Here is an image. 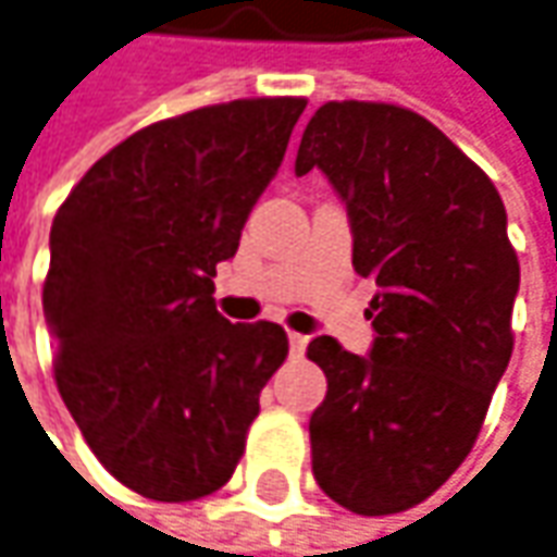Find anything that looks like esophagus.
<instances>
[{"label":"esophagus","instance_id":"34e87169","mask_svg":"<svg viewBox=\"0 0 557 557\" xmlns=\"http://www.w3.org/2000/svg\"><path fill=\"white\" fill-rule=\"evenodd\" d=\"M287 339H290V352H294V356H304L306 346H309V337H306V334H297V331H290Z\"/></svg>","mask_w":557,"mask_h":557}]
</instances>
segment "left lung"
Returning a JSON list of instances; mask_svg holds the SVG:
<instances>
[{
	"label": "left lung",
	"instance_id": "obj_1",
	"mask_svg": "<svg viewBox=\"0 0 557 557\" xmlns=\"http://www.w3.org/2000/svg\"><path fill=\"white\" fill-rule=\"evenodd\" d=\"M352 220V267L376 285L361 358L334 337L306 356L327 376L309 420L312 475L356 515L413 509L469 457L512 358L518 253L494 181L398 103L327 100L297 149Z\"/></svg>",
	"mask_w": 557,
	"mask_h": 557
}]
</instances>
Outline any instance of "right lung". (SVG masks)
I'll return each instance as SVG.
<instances>
[{
  "instance_id": "1",
  "label": "right lung",
  "mask_w": 557,
  "mask_h": 557,
  "mask_svg": "<svg viewBox=\"0 0 557 557\" xmlns=\"http://www.w3.org/2000/svg\"><path fill=\"white\" fill-rule=\"evenodd\" d=\"M304 110L306 97H245L152 122L100 156L54 214L42 285L54 383L134 494L220 491L287 358L282 324L226 322L211 294Z\"/></svg>"
}]
</instances>
